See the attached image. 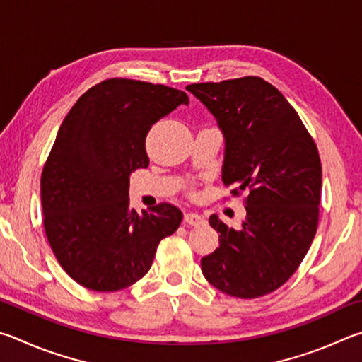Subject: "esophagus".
Returning <instances> with one entry per match:
<instances>
[{"label": "esophagus", "instance_id": "esophagus-1", "mask_svg": "<svg viewBox=\"0 0 362 362\" xmlns=\"http://www.w3.org/2000/svg\"><path fill=\"white\" fill-rule=\"evenodd\" d=\"M185 221H186V224H189V226H200V224L205 223V219L197 213H186Z\"/></svg>", "mask_w": 362, "mask_h": 362}]
</instances>
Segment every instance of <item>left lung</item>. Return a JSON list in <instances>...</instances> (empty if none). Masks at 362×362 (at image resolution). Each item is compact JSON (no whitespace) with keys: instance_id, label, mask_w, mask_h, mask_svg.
I'll list each match as a JSON object with an SVG mask.
<instances>
[{"instance_id":"left-lung-1","label":"left lung","mask_w":362,"mask_h":362,"mask_svg":"<svg viewBox=\"0 0 362 362\" xmlns=\"http://www.w3.org/2000/svg\"><path fill=\"white\" fill-rule=\"evenodd\" d=\"M186 88L224 135L223 182L233 195L248 192L240 229L210 216L219 248L202 257V272L214 288L240 299L274 293L299 267L318 227V148L289 101L262 78Z\"/></svg>"}]
</instances>
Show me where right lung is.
Masks as SVG:
<instances>
[{
    "mask_svg": "<svg viewBox=\"0 0 362 362\" xmlns=\"http://www.w3.org/2000/svg\"><path fill=\"white\" fill-rule=\"evenodd\" d=\"M186 92L114 78L81 95L57 133L41 175L44 230L57 261L76 283L98 293L132 286L148 274L160 240L182 213L158 204L130 206V173L146 168V135Z\"/></svg>",
    "mask_w": 362,
    "mask_h": 362,
    "instance_id": "add662e5",
    "label": "right lung"
}]
</instances>
